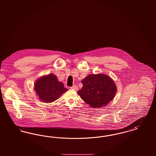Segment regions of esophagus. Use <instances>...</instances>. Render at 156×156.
<instances>
[{
    "label": "esophagus",
    "mask_w": 156,
    "mask_h": 156,
    "mask_svg": "<svg viewBox=\"0 0 156 156\" xmlns=\"http://www.w3.org/2000/svg\"><path fill=\"white\" fill-rule=\"evenodd\" d=\"M71 89H73V90H78V87H77V85H73V87H71V88H70Z\"/></svg>",
    "instance_id": "34e87169"
}]
</instances>
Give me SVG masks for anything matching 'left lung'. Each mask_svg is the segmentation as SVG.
Masks as SVG:
<instances>
[{
    "mask_svg": "<svg viewBox=\"0 0 156 156\" xmlns=\"http://www.w3.org/2000/svg\"><path fill=\"white\" fill-rule=\"evenodd\" d=\"M81 82L83 87L77 93L92 108L105 106L116 95L117 88L115 83L107 75L89 74Z\"/></svg>",
    "mask_w": 156,
    "mask_h": 156,
    "instance_id": "left-lung-1",
    "label": "left lung"
}]
</instances>
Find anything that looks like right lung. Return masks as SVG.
<instances>
[{
	"instance_id": "1",
	"label": "right lung",
	"mask_w": 156,
	"mask_h": 156,
	"mask_svg": "<svg viewBox=\"0 0 156 156\" xmlns=\"http://www.w3.org/2000/svg\"><path fill=\"white\" fill-rule=\"evenodd\" d=\"M34 89L38 99L45 103H51L58 99L68 89L64 87V83L58 81L53 74L42 76L34 83Z\"/></svg>"
}]
</instances>
